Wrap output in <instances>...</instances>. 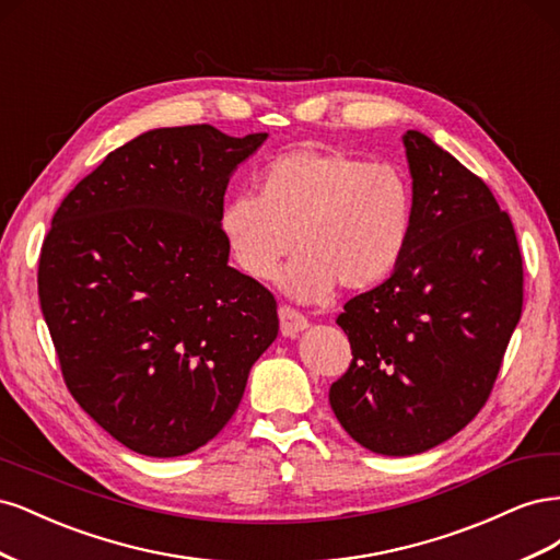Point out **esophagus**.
<instances>
[{"label":"esophagus","mask_w":560,"mask_h":560,"mask_svg":"<svg viewBox=\"0 0 560 560\" xmlns=\"http://www.w3.org/2000/svg\"><path fill=\"white\" fill-rule=\"evenodd\" d=\"M278 315H280V331H282V336H287V338H294L299 331L308 329L306 315H301L299 311H294V308H290V306H280Z\"/></svg>","instance_id":"obj_1"}]
</instances>
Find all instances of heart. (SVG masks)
Here are the masks:
<instances>
[{
	"label": "heart",
	"mask_w": 560,
	"mask_h": 560,
	"mask_svg": "<svg viewBox=\"0 0 560 560\" xmlns=\"http://www.w3.org/2000/svg\"><path fill=\"white\" fill-rule=\"evenodd\" d=\"M413 229V191L401 171L343 149H294L259 175V194L224 202L219 233L245 276H280L299 301H322L336 282L358 292L383 282L401 261Z\"/></svg>",
	"instance_id": "b5f03b06"
}]
</instances>
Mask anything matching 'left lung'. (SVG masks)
<instances>
[{
  "mask_svg": "<svg viewBox=\"0 0 560 560\" xmlns=\"http://www.w3.org/2000/svg\"><path fill=\"white\" fill-rule=\"evenodd\" d=\"M401 142L411 238L393 276L338 315L352 362L329 387L343 430L381 455L425 453L481 411L523 308L510 214L428 135Z\"/></svg>",
  "mask_w": 560,
  "mask_h": 560,
  "instance_id": "1",
  "label": "left lung"
}]
</instances>
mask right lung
Here are the masks:
<instances>
[{
	"label": "right lung",
	"mask_w": 560,
	"mask_h": 560,
	"mask_svg": "<svg viewBox=\"0 0 560 560\" xmlns=\"http://www.w3.org/2000/svg\"><path fill=\"white\" fill-rule=\"evenodd\" d=\"M268 135L208 124L118 147L60 202L39 301L72 397L126 448L186 455L214 439L278 336L264 284L229 266L219 214Z\"/></svg>",
	"instance_id": "obj_1"
}]
</instances>
